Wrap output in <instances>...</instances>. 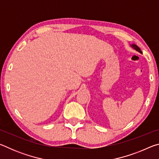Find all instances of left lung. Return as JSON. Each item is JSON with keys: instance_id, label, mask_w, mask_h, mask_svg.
Listing matches in <instances>:
<instances>
[{"instance_id": "left-lung-1", "label": "left lung", "mask_w": 159, "mask_h": 159, "mask_svg": "<svg viewBox=\"0 0 159 159\" xmlns=\"http://www.w3.org/2000/svg\"><path fill=\"white\" fill-rule=\"evenodd\" d=\"M131 46H132V48H133L134 49H135L137 51H138V52L142 53V51H141V50H140V48H139L138 46H137L136 45H134V44L131 45Z\"/></svg>"}]
</instances>
